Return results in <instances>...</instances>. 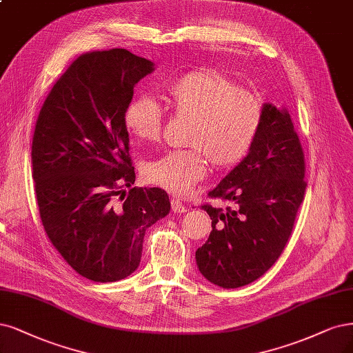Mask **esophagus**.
Wrapping results in <instances>:
<instances>
[{
	"label": "esophagus",
	"instance_id": "34e87169",
	"mask_svg": "<svg viewBox=\"0 0 353 353\" xmlns=\"http://www.w3.org/2000/svg\"><path fill=\"white\" fill-rule=\"evenodd\" d=\"M171 205H172V210H174L175 213H182V212L187 210V205L179 200V197H172Z\"/></svg>",
	"mask_w": 353,
	"mask_h": 353
}]
</instances>
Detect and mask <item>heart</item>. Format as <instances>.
<instances>
[{
	"label": "heart",
	"instance_id": "b5f03b06",
	"mask_svg": "<svg viewBox=\"0 0 353 353\" xmlns=\"http://www.w3.org/2000/svg\"><path fill=\"white\" fill-rule=\"evenodd\" d=\"M166 106L178 119L188 121L187 149L166 152L143 166L153 185L185 194L203 181L209 163L216 171L238 166L252 150L264 121V103L225 72L191 70L168 84ZM165 109L148 96L132 98L124 109V125L139 141L162 139Z\"/></svg>",
	"mask_w": 353,
	"mask_h": 353
}]
</instances>
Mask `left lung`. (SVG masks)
<instances>
[{
	"instance_id": "1",
	"label": "left lung",
	"mask_w": 353,
	"mask_h": 353,
	"mask_svg": "<svg viewBox=\"0 0 353 353\" xmlns=\"http://www.w3.org/2000/svg\"><path fill=\"white\" fill-rule=\"evenodd\" d=\"M305 157L290 115L270 103L252 150L204 203L212 219L209 239L196 251L201 274L226 289L257 281L281 257L305 196Z\"/></svg>"
}]
</instances>
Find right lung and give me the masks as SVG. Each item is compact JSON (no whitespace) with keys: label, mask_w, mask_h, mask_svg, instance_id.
I'll return each mask as SVG.
<instances>
[{"label":"right lung","mask_w":353,"mask_h":353,"mask_svg":"<svg viewBox=\"0 0 353 353\" xmlns=\"http://www.w3.org/2000/svg\"><path fill=\"white\" fill-rule=\"evenodd\" d=\"M152 71V61L123 48L81 54L55 81L34 125L32 175L45 232L93 282L134 272L145 229L171 210L162 188L121 190L136 181L124 109Z\"/></svg>","instance_id":"add662e5"}]
</instances>
